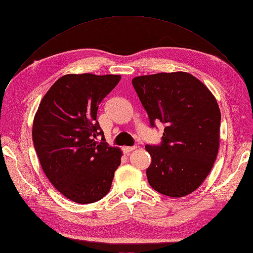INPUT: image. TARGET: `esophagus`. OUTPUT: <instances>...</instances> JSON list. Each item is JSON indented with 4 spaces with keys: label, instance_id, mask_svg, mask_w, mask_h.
<instances>
[{
    "label": "esophagus",
    "instance_id": "obj_1",
    "mask_svg": "<svg viewBox=\"0 0 253 253\" xmlns=\"http://www.w3.org/2000/svg\"><path fill=\"white\" fill-rule=\"evenodd\" d=\"M135 149H136L135 146H133V147H123V151H124V153H126V154L130 153L131 151H133V150H135Z\"/></svg>",
    "mask_w": 253,
    "mask_h": 253
}]
</instances>
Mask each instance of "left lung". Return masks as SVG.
<instances>
[{"label":"left lung","instance_id":"left-lung-1","mask_svg":"<svg viewBox=\"0 0 253 253\" xmlns=\"http://www.w3.org/2000/svg\"><path fill=\"white\" fill-rule=\"evenodd\" d=\"M132 84L151 127L166 126L160 145L146 146L152 158L149 184L170 197L193 192L217 157L221 114L215 97L187 72L137 76Z\"/></svg>","mask_w":253,"mask_h":253}]
</instances>
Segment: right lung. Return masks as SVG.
Wrapping results in <instances>:
<instances>
[{"mask_svg": "<svg viewBox=\"0 0 253 253\" xmlns=\"http://www.w3.org/2000/svg\"><path fill=\"white\" fill-rule=\"evenodd\" d=\"M120 80L113 74L64 75L35 115L32 135L41 168L54 188L74 203L100 201L121 164L122 152L106 144L96 120L98 105Z\"/></svg>", "mask_w": 253, "mask_h": 253, "instance_id": "1", "label": "right lung"}]
</instances>
